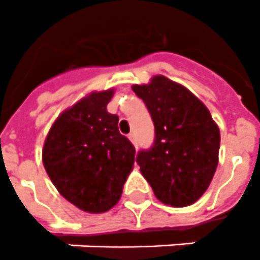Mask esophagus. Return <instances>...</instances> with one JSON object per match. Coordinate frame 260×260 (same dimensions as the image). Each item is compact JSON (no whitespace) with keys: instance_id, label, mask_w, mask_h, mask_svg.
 <instances>
[{"instance_id":"obj_1","label":"esophagus","mask_w":260,"mask_h":260,"mask_svg":"<svg viewBox=\"0 0 260 260\" xmlns=\"http://www.w3.org/2000/svg\"><path fill=\"white\" fill-rule=\"evenodd\" d=\"M128 138H129V140H131V142H132V144H135V146H136V139H135V135L131 134L129 136H128Z\"/></svg>"}]
</instances>
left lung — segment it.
I'll return each instance as SVG.
<instances>
[{"mask_svg":"<svg viewBox=\"0 0 260 260\" xmlns=\"http://www.w3.org/2000/svg\"><path fill=\"white\" fill-rule=\"evenodd\" d=\"M155 125L154 144L136 162L159 201L191 205L205 193L217 169L220 131L209 110L190 90L163 75L134 85Z\"/></svg>","mask_w":260,"mask_h":260,"instance_id":"8db88e82","label":"left lung"}]
</instances>
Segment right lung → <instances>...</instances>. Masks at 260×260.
I'll list each match as a JSON object with an SVG mask.
<instances>
[{
  "instance_id": "right-lung-1",
  "label": "right lung",
  "mask_w": 260,
  "mask_h": 260,
  "mask_svg": "<svg viewBox=\"0 0 260 260\" xmlns=\"http://www.w3.org/2000/svg\"><path fill=\"white\" fill-rule=\"evenodd\" d=\"M113 90L93 91L52 124L43 165L67 201L89 213L113 208L135 163L134 144L118 132V116L106 105Z\"/></svg>"
}]
</instances>
